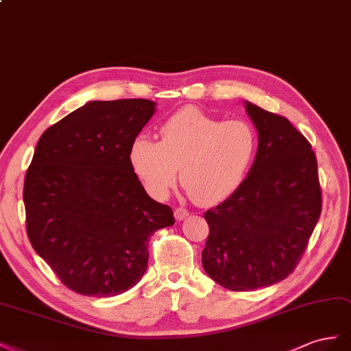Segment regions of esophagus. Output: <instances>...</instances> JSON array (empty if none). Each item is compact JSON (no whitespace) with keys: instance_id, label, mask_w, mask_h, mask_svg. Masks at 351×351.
<instances>
[{"instance_id":"1","label":"esophagus","mask_w":351,"mask_h":351,"mask_svg":"<svg viewBox=\"0 0 351 351\" xmlns=\"http://www.w3.org/2000/svg\"><path fill=\"white\" fill-rule=\"evenodd\" d=\"M175 219L176 220H184L188 215H189V212L186 208H184V207H178V208H175Z\"/></svg>"}]
</instances>
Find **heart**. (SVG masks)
I'll list each match as a JSON object with an SVG mask.
<instances>
[{
    "label": "heart",
    "instance_id": "1",
    "mask_svg": "<svg viewBox=\"0 0 351 351\" xmlns=\"http://www.w3.org/2000/svg\"><path fill=\"white\" fill-rule=\"evenodd\" d=\"M158 134V143L145 136L132 143L134 172L149 193L165 197L181 168L184 189L202 206L232 195L256 152L254 129L244 120L222 122L193 107L170 116Z\"/></svg>",
    "mask_w": 351,
    "mask_h": 351
}]
</instances>
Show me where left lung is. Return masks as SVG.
<instances>
[{"label":"left lung","instance_id":"1","mask_svg":"<svg viewBox=\"0 0 351 351\" xmlns=\"http://www.w3.org/2000/svg\"><path fill=\"white\" fill-rule=\"evenodd\" d=\"M258 132L248 176L204 213L206 274L231 291H253L294 272L322 212L312 145L281 114L247 103Z\"/></svg>","mask_w":351,"mask_h":351}]
</instances>
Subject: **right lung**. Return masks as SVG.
Returning a JSON list of instances; mask_svg holds the SVG:
<instances>
[{
	"label": "right lung",
	"mask_w": 351,
	"mask_h": 351,
	"mask_svg": "<svg viewBox=\"0 0 351 351\" xmlns=\"http://www.w3.org/2000/svg\"><path fill=\"white\" fill-rule=\"evenodd\" d=\"M154 113L145 98L91 101L49 126L25 176L26 232L69 289L119 295L139 282L148 239L175 223L148 197L131 147Z\"/></svg>",
	"instance_id": "obj_1"
}]
</instances>
